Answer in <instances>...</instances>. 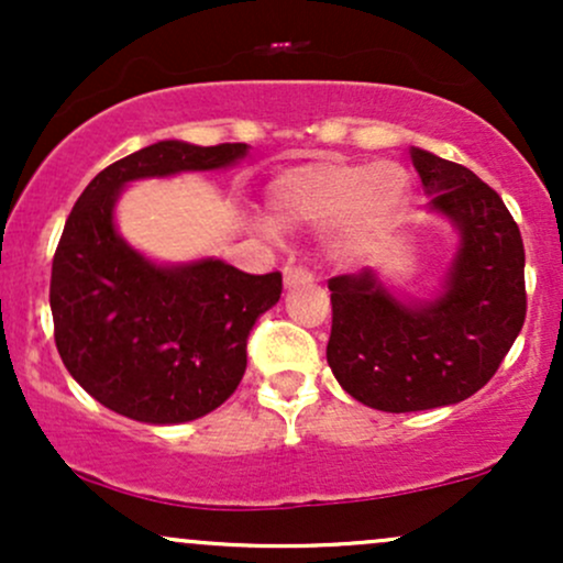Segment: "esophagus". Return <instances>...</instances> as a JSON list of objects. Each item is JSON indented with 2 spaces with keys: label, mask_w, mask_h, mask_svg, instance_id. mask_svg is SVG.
Here are the masks:
<instances>
[{
  "label": "esophagus",
  "mask_w": 563,
  "mask_h": 563,
  "mask_svg": "<svg viewBox=\"0 0 563 563\" xmlns=\"http://www.w3.org/2000/svg\"><path fill=\"white\" fill-rule=\"evenodd\" d=\"M283 283H286V288L299 286V283H312V273L307 267H301V264H288L283 269Z\"/></svg>",
  "instance_id": "34e87169"
}]
</instances>
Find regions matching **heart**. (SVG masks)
Instances as JSON below:
<instances>
[{
    "instance_id": "1",
    "label": "heart",
    "mask_w": 563,
    "mask_h": 563,
    "mask_svg": "<svg viewBox=\"0 0 563 563\" xmlns=\"http://www.w3.org/2000/svg\"><path fill=\"white\" fill-rule=\"evenodd\" d=\"M410 177L394 161L314 158L277 172L267 185L269 224L307 230L328 224V254L357 262L376 254L402 219Z\"/></svg>"
}]
</instances>
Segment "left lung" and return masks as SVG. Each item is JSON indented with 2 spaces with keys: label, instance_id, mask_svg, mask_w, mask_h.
<instances>
[{
  "label": "left lung",
  "instance_id": "obj_1",
  "mask_svg": "<svg viewBox=\"0 0 563 563\" xmlns=\"http://www.w3.org/2000/svg\"><path fill=\"white\" fill-rule=\"evenodd\" d=\"M429 206L461 243L431 301L405 303L373 269L331 288L328 365L357 402L384 412L455 405L495 376L527 318L525 243L503 198L474 172L412 147Z\"/></svg>",
  "mask_w": 563,
  "mask_h": 563
}]
</instances>
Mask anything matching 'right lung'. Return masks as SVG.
<instances>
[{"label": "right lung", "mask_w": 563, "mask_h": 563, "mask_svg": "<svg viewBox=\"0 0 563 563\" xmlns=\"http://www.w3.org/2000/svg\"><path fill=\"white\" fill-rule=\"evenodd\" d=\"M245 153V142H156L97 174L68 214L49 280L55 344L108 410L185 423L241 384L245 341L280 299L283 275H249L219 260L153 264L115 232L113 206L134 179L224 169Z\"/></svg>", "instance_id": "obj_1"}]
</instances>
